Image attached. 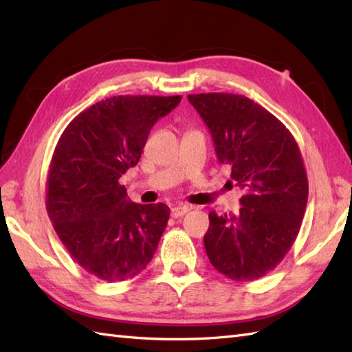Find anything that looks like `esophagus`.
<instances>
[{"mask_svg": "<svg viewBox=\"0 0 352 352\" xmlns=\"http://www.w3.org/2000/svg\"><path fill=\"white\" fill-rule=\"evenodd\" d=\"M189 212H190V207L183 206V204H178V206H174L170 208L172 218H182V216H184L186 213H189Z\"/></svg>", "mask_w": 352, "mask_h": 352, "instance_id": "1", "label": "esophagus"}]
</instances>
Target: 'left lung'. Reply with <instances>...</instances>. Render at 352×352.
Returning <instances> with one entry per match:
<instances>
[{
	"mask_svg": "<svg viewBox=\"0 0 352 352\" xmlns=\"http://www.w3.org/2000/svg\"><path fill=\"white\" fill-rule=\"evenodd\" d=\"M188 100L212 133L231 183L243 190L237 213H208L207 257L231 280H258L300 233L309 198L300 146L280 119L243 95L197 94Z\"/></svg>",
	"mask_w": 352,
	"mask_h": 352,
	"instance_id": "8db88e82",
	"label": "left lung"
}]
</instances>
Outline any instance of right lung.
Listing matches in <instances>:
<instances>
[{
    "mask_svg": "<svg viewBox=\"0 0 352 352\" xmlns=\"http://www.w3.org/2000/svg\"><path fill=\"white\" fill-rule=\"evenodd\" d=\"M180 101V95L111 96L74 118L57 142L47 212L72 258L96 278H133L154 256L169 207L131 203L119 178L138 164L153 125Z\"/></svg>",
    "mask_w": 352,
    "mask_h": 352,
    "instance_id": "add662e5",
    "label": "right lung"
}]
</instances>
